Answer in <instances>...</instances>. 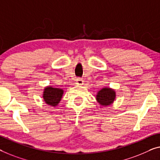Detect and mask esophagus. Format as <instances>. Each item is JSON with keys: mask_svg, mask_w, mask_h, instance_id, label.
<instances>
[{"mask_svg": "<svg viewBox=\"0 0 160 160\" xmlns=\"http://www.w3.org/2000/svg\"><path fill=\"white\" fill-rule=\"evenodd\" d=\"M76 83H77L78 85H82L83 84V80L82 78H77V79H76Z\"/></svg>", "mask_w": 160, "mask_h": 160, "instance_id": "34e87169", "label": "esophagus"}]
</instances>
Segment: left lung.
<instances>
[{
    "instance_id": "left-lung-1",
    "label": "left lung",
    "mask_w": 160,
    "mask_h": 160,
    "mask_svg": "<svg viewBox=\"0 0 160 160\" xmlns=\"http://www.w3.org/2000/svg\"><path fill=\"white\" fill-rule=\"evenodd\" d=\"M116 98V92L110 88H104L98 92L96 99L101 106H108L113 103Z\"/></svg>"
}]
</instances>
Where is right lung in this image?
I'll list each match as a JSON object with an SVG mask.
<instances>
[{"label":"right lung","instance_id":"right-lung-1","mask_svg":"<svg viewBox=\"0 0 160 160\" xmlns=\"http://www.w3.org/2000/svg\"><path fill=\"white\" fill-rule=\"evenodd\" d=\"M63 94V90L52 87L45 88L43 98L45 103L52 106H56L61 101Z\"/></svg>","mask_w":160,"mask_h":160}]
</instances>
